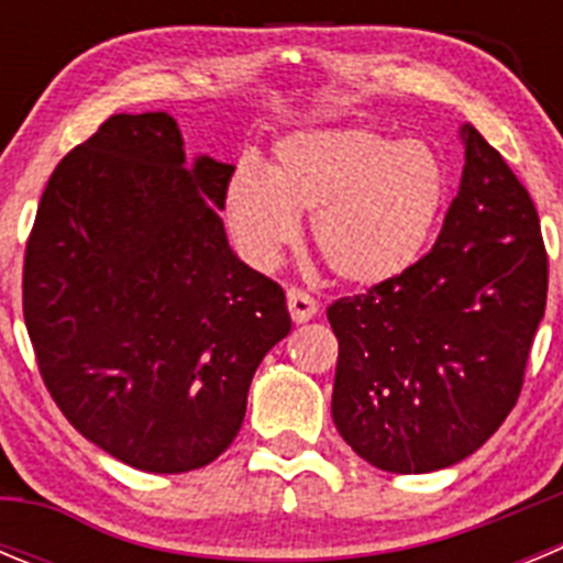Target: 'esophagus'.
Segmentation results:
<instances>
[{
    "label": "esophagus",
    "mask_w": 563,
    "mask_h": 563,
    "mask_svg": "<svg viewBox=\"0 0 563 563\" xmlns=\"http://www.w3.org/2000/svg\"><path fill=\"white\" fill-rule=\"evenodd\" d=\"M287 310H290V316L296 324H307L310 318H316L318 305L310 292L296 290V287H292V290H287Z\"/></svg>",
    "instance_id": "34e87169"
}]
</instances>
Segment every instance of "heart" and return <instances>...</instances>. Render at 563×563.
Instances as JSON below:
<instances>
[{"instance_id":"b5f03b06","label":"heart","mask_w":563,"mask_h":563,"mask_svg":"<svg viewBox=\"0 0 563 563\" xmlns=\"http://www.w3.org/2000/svg\"><path fill=\"white\" fill-rule=\"evenodd\" d=\"M449 174L434 148L369 129H316L276 143L267 172L239 166L222 197L233 242L276 265L310 217L312 247L341 282L377 287L409 273L434 239Z\"/></svg>"}]
</instances>
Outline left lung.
<instances>
[{
  "label": "left lung",
  "mask_w": 563,
  "mask_h": 563,
  "mask_svg": "<svg viewBox=\"0 0 563 563\" xmlns=\"http://www.w3.org/2000/svg\"><path fill=\"white\" fill-rule=\"evenodd\" d=\"M460 194L434 247L395 282L327 310L332 420L361 460L431 474L482 449L519 400L547 305L539 213L471 123Z\"/></svg>",
  "instance_id": "8db88e82"
}]
</instances>
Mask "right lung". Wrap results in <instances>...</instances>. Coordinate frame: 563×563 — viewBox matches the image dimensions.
Returning <instances> with one entry per match:
<instances>
[{"label":"right lung","mask_w":563,"mask_h":563,"mask_svg":"<svg viewBox=\"0 0 563 563\" xmlns=\"http://www.w3.org/2000/svg\"><path fill=\"white\" fill-rule=\"evenodd\" d=\"M231 174L208 154L186 163L172 114H112L56 166L24 253L44 386L89 442L148 474L231 445L292 327L285 290L228 245Z\"/></svg>","instance_id":"1"}]
</instances>
